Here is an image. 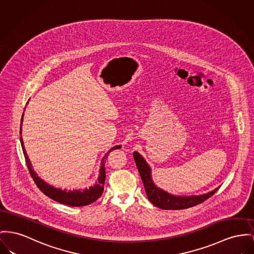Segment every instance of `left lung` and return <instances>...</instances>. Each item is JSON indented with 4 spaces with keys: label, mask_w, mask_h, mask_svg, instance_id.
Wrapping results in <instances>:
<instances>
[{
    "label": "left lung",
    "mask_w": 254,
    "mask_h": 254,
    "mask_svg": "<svg viewBox=\"0 0 254 254\" xmlns=\"http://www.w3.org/2000/svg\"><path fill=\"white\" fill-rule=\"evenodd\" d=\"M133 156H134L136 168L141 177L143 186L145 189L147 197L149 201L152 203L153 205L157 206L158 208L165 209V210L187 209L202 203L209 197H211L219 190V188H217L214 190L201 195L178 196V195L170 194L168 191L158 188L154 184L152 177H151V169L149 168L145 160L137 152H134Z\"/></svg>",
    "instance_id": "1"
}]
</instances>
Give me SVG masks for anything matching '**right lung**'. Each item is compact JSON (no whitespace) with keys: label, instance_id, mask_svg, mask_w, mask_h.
Here are the masks:
<instances>
[{"label":"right lung","instance_id":"obj_1","mask_svg":"<svg viewBox=\"0 0 254 254\" xmlns=\"http://www.w3.org/2000/svg\"><path fill=\"white\" fill-rule=\"evenodd\" d=\"M23 116H24V114H23ZM22 121H23V117L21 119L20 134H22ZM20 141H21L22 149H23V153H24V156H25V160H26L28 169H29V171L31 173V176L34 179V183L36 184V186L38 187V189L44 194H46L48 197L52 198L53 200H55L57 202L62 203V204H64V205H68V206H73V207H81V206L88 205L90 203L96 201L101 196L103 190H104L105 179H106V170H105V161L104 160L106 159V157L109 155V153L111 152L112 150L119 149L121 147L120 145H117V146L111 148L107 152V154L104 156V158L102 159L101 168H100L98 181L94 186L89 187L88 189H85L83 190H62V189L51 186V185L47 184L44 180H42L40 177L37 176L36 172L32 168V164L30 162L28 154L26 152L22 135L20 136Z\"/></svg>","mask_w":254,"mask_h":254}]
</instances>
